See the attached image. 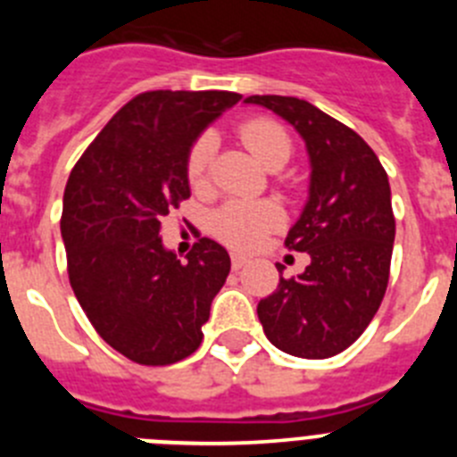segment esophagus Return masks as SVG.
I'll return each instance as SVG.
<instances>
[{"instance_id":"esophagus-1","label":"esophagus","mask_w":457,"mask_h":457,"mask_svg":"<svg viewBox=\"0 0 457 457\" xmlns=\"http://www.w3.org/2000/svg\"><path fill=\"white\" fill-rule=\"evenodd\" d=\"M247 263H249V258L245 256V253H233V256H231L233 270H240L242 265H247Z\"/></svg>"}]
</instances>
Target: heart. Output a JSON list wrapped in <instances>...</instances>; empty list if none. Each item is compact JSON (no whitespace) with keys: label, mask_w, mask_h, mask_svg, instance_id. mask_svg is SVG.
<instances>
[{"label":"heart","mask_w":457,"mask_h":457,"mask_svg":"<svg viewBox=\"0 0 457 457\" xmlns=\"http://www.w3.org/2000/svg\"><path fill=\"white\" fill-rule=\"evenodd\" d=\"M240 137L253 160L265 164L278 151L290 153V139L286 130L274 120L253 119L240 128ZM215 155V137L205 132L194 141L187 157V179L194 189L205 187ZM281 224V210L270 201H231L221 205L212 220V231L231 247H253L270 228Z\"/></svg>","instance_id":"1"}]
</instances>
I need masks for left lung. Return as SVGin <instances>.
<instances>
[{
  "label": "left lung",
  "instance_id": "1",
  "mask_svg": "<svg viewBox=\"0 0 457 457\" xmlns=\"http://www.w3.org/2000/svg\"><path fill=\"white\" fill-rule=\"evenodd\" d=\"M245 104L293 125L311 169L309 196L286 237V247L306 252L311 263L278 278L258 302V320L274 348L302 359L334 357L361 337L385 297L395 237L389 179L357 132L306 100L252 96Z\"/></svg>",
  "mask_w": 457,
  "mask_h": 457
}]
</instances>
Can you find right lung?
<instances>
[{
  "label": "right lung",
  "instance_id": "right-lung-1",
  "mask_svg": "<svg viewBox=\"0 0 457 457\" xmlns=\"http://www.w3.org/2000/svg\"><path fill=\"white\" fill-rule=\"evenodd\" d=\"M231 91H148L116 112L63 192L68 277L96 332L144 366H167L201 345L210 304L231 272L220 242L201 237L180 261L162 220L189 194L194 141Z\"/></svg>",
  "mask_w": 457,
  "mask_h": 457
}]
</instances>
